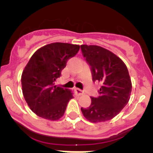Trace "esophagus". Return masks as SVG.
Returning a JSON list of instances; mask_svg holds the SVG:
<instances>
[{
  "mask_svg": "<svg viewBox=\"0 0 153 153\" xmlns=\"http://www.w3.org/2000/svg\"><path fill=\"white\" fill-rule=\"evenodd\" d=\"M75 92H76L77 94H78V95H82V94H83L84 91L82 90H81V89L79 88H75Z\"/></svg>",
  "mask_w": 153,
  "mask_h": 153,
  "instance_id": "obj_1",
  "label": "esophagus"
}]
</instances>
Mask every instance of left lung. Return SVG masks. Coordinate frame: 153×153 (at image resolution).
Instances as JSON below:
<instances>
[{
	"mask_svg": "<svg viewBox=\"0 0 153 153\" xmlns=\"http://www.w3.org/2000/svg\"><path fill=\"white\" fill-rule=\"evenodd\" d=\"M84 58L90 65L93 82L101 83L97 97H91V104L82 107L85 117L93 123L109 120L126 105L132 83L126 65L119 57L98 46L82 45Z\"/></svg>",
	"mask_w": 153,
	"mask_h": 153,
	"instance_id": "obj_1",
	"label": "left lung"
}]
</instances>
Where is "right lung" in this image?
Wrapping results in <instances>:
<instances>
[{"instance_id": "add662e5", "label": "right lung", "mask_w": 153, "mask_h": 153, "mask_svg": "<svg viewBox=\"0 0 153 153\" xmlns=\"http://www.w3.org/2000/svg\"><path fill=\"white\" fill-rule=\"evenodd\" d=\"M78 45L54 42L36 51L23 71L21 77L23 97L33 112L49 120L64 115L71 98L70 90L55 85L69 59L78 53Z\"/></svg>"}]
</instances>
